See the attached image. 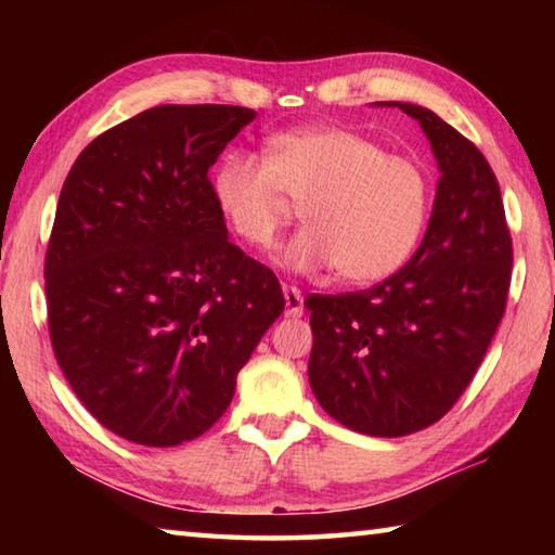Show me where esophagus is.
I'll return each mask as SVG.
<instances>
[{
	"mask_svg": "<svg viewBox=\"0 0 555 555\" xmlns=\"http://www.w3.org/2000/svg\"><path fill=\"white\" fill-rule=\"evenodd\" d=\"M284 298H286V315L298 318L304 315V294L296 286H284Z\"/></svg>",
	"mask_w": 555,
	"mask_h": 555,
	"instance_id": "34e87169",
	"label": "esophagus"
}]
</instances>
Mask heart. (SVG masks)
<instances>
[{"label":"heart","instance_id":"b5f03b06","mask_svg":"<svg viewBox=\"0 0 555 555\" xmlns=\"http://www.w3.org/2000/svg\"><path fill=\"white\" fill-rule=\"evenodd\" d=\"M222 220L267 249L298 205L306 228L279 251L294 271L335 267L345 284H374L406 264L424 234L430 178L409 156L387 154L345 127H300L269 139L267 158L232 152L215 166Z\"/></svg>","mask_w":555,"mask_h":555}]
</instances>
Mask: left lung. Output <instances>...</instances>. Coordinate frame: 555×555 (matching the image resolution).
<instances>
[{
	"instance_id": "1",
	"label": "left lung",
	"mask_w": 555,
	"mask_h": 555,
	"mask_svg": "<svg viewBox=\"0 0 555 555\" xmlns=\"http://www.w3.org/2000/svg\"><path fill=\"white\" fill-rule=\"evenodd\" d=\"M428 137L438 188L424 242L406 267L357 294L308 296V382L343 426L399 438L436 424L473 382L500 325L512 279V234L500 183L480 149L411 102Z\"/></svg>"
}]
</instances>
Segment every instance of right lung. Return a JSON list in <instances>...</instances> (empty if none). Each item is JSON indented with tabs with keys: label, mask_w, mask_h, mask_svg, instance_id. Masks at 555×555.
Wrapping results in <instances>:
<instances>
[{
	"label": "right lung",
	"mask_w": 555,
	"mask_h": 555,
	"mask_svg": "<svg viewBox=\"0 0 555 555\" xmlns=\"http://www.w3.org/2000/svg\"><path fill=\"white\" fill-rule=\"evenodd\" d=\"M255 109L158 105L75 158L46 251L55 360L139 446L203 436L284 313L274 271L228 240L208 171Z\"/></svg>",
	"instance_id": "1"
}]
</instances>
